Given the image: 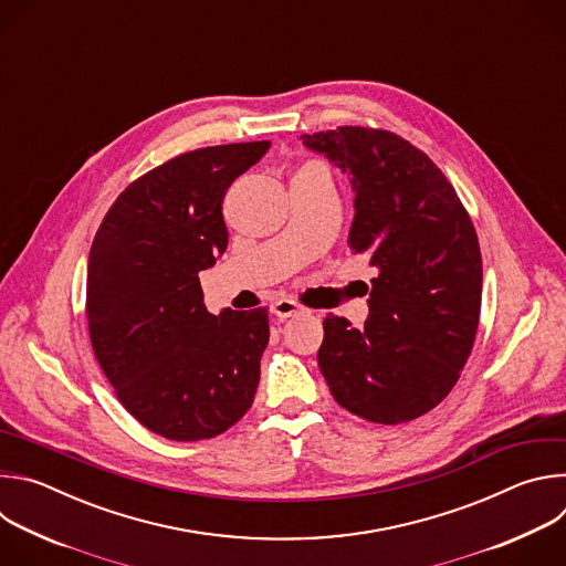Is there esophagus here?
<instances>
[{"mask_svg":"<svg viewBox=\"0 0 566 566\" xmlns=\"http://www.w3.org/2000/svg\"><path fill=\"white\" fill-rule=\"evenodd\" d=\"M271 311H273L275 315H280V317H291V315H295V313H302L304 306H302L300 302H295V300L282 297V300H277V302L271 304Z\"/></svg>","mask_w":566,"mask_h":566,"instance_id":"1","label":"esophagus"}]
</instances>
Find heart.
<instances>
[{"label": "heart", "mask_w": 566, "mask_h": 566, "mask_svg": "<svg viewBox=\"0 0 566 566\" xmlns=\"http://www.w3.org/2000/svg\"><path fill=\"white\" fill-rule=\"evenodd\" d=\"M308 166H315V164H308Z\"/></svg>", "instance_id": "1"}]
</instances>
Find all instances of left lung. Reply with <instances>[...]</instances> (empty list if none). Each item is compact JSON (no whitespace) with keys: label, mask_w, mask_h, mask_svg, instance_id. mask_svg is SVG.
<instances>
[{"label":"left lung","mask_w":566,"mask_h":566,"mask_svg":"<svg viewBox=\"0 0 566 566\" xmlns=\"http://www.w3.org/2000/svg\"><path fill=\"white\" fill-rule=\"evenodd\" d=\"M352 175L349 247L369 255V317H325L317 365L338 406L371 423H408L457 385L481 308V251L468 210L434 160L387 129L302 134Z\"/></svg>","instance_id":"left-lung-1"}]
</instances>
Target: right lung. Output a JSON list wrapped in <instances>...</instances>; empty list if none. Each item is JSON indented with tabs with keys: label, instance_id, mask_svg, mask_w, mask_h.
I'll return each instance as SVG.
<instances>
[{
	"label": "right lung",
	"instance_id": "1",
	"mask_svg": "<svg viewBox=\"0 0 566 566\" xmlns=\"http://www.w3.org/2000/svg\"><path fill=\"white\" fill-rule=\"evenodd\" d=\"M271 140L179 154L129 184L90 253L87 322L123 408L170 441L212 439L253 406L269 311L203 304L199 273L228 247L221 203Z\"/></svg>",
	"mask_w": 566,
	"mask_h": 566
}]
</instances>
